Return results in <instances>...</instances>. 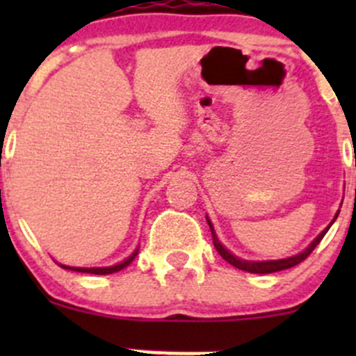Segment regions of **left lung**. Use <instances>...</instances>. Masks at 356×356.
I'll list each match as a JSON object with an SVG mask.
<instances>
[{"instance_id": "1", "label": "left lung", "mask_w": 356, "mask_h": 356, "mask_svg": "<svg viewBox=\"0 0 356 356\" xmlns=\"http://www.w3.org/2000/svg\"><path fill=\"white\" fill-rule=\"evenodd\" d=\"M334 218H337V213H336V217H334ZM207 220H208V218H207ZM332 222H331V225H332ZM208 225H210L211 238H213V246H215V250L218 251V254H220V257L224 258L225 261H229L231 265H234L236 268H241V270H245V272H251V274H272V272L286 270V268H291V267H294V265L301 264L305 258L310 257L312 251H314L315 246H317L318 243L322 241V238L325 236V232H327L329 227H331V225H329L325 231H322L321 234L317 236V239H315V241L312 243V245L308 246L307 250L301 251L300 254H296V257H289V258H284V260H272V261H246V260H239V258H236L234 254L229 253V251L225 250V248L222 246L220 243H218V239H217V236H215V231H213V227H211L210 220H208Z\"/></svg>"}]
</instances>
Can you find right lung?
Listing matches in <instances>:
<instances>
[{"mask_svg":"<svg viewBox=\"0 0 356 356\" xmlns=\"http://www.w3.org/2000/svg\"><path fill=\"white\" fill-rule=\"evenodd\" d=\"M136 254H138V250L134 251V253L131 254V257L127 258V260H124L122 264L118 265H113V267H103V268H75V267H65V265H62L63 268H70V270H75V272H88V274H96V275H106V274H113V272H118L122 270V268H125L127 265L132 264V260L136 258Z\"/></svg>","mask_w":356,"mask_h":356,"instance_id":"1","label":"right lung"}]
</instances>
